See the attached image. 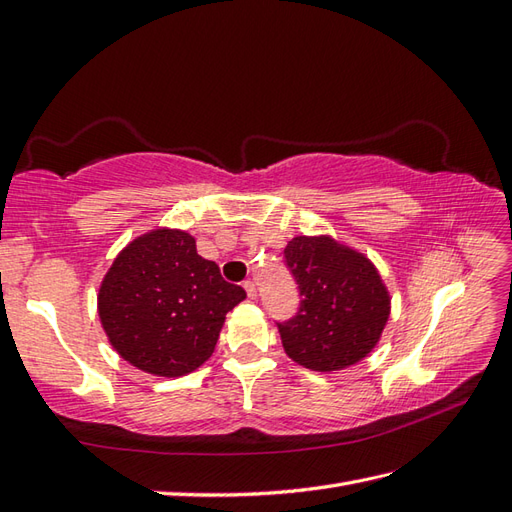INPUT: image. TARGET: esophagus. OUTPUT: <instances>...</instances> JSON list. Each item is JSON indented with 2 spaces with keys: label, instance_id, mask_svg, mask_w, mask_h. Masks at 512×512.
Listing matches in <instances>:
<instances>
[{
  "label": "esophagus",
  "instance_id": "obj_1",
  "mask_svg": "<svg viewBox=\"0 0 512 512\" xmlns=\"http://www.w3.org/2000/svg\"><path fill=\"white\" fill-rule=\"evenodd\" d=\"M244 290L248 294V299H257V285H255V281H244Z\"/></svg>",
  "mask_w": 512,
  "mask_h": 512
}]
</instances>
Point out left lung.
Masks as SVG:
<instances>
[{"mask_svg": "<svg viewBox=\"0 0 512 512\" xmlns=\"http://www.w3.org/2000/svg\"><path fill=\"white\" fill-rule=\"evenodd\" d=\"M285 261L301 307L279 323L285 353L310 371H342L371 353L390 316V292L364 253L331 235H296Z\"/></svg>", "mask_w": 512, "mask_h": 512, "instance_id": "8db88e82", "label": "left lung"}]
</instances>
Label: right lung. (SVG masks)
<instances>
[{
	"label": "right lung",
	"mask_w": 512,
	"mask_h": 512,
	"mask_svg": "<svg viewBox=\"0 0 512 512\" xmlns=\"http://www.w3.org/2000/svg\"><path fill=\"white\" fill-rule=\"evenodd\" d=\"M246 299L200 257L196 237L157 227L128 242L100 283L98 314L111 347L157 377H183L205 364L227 312Z\"/></svg>",
	"instance_id": "add662e5"
}]
</instances>
